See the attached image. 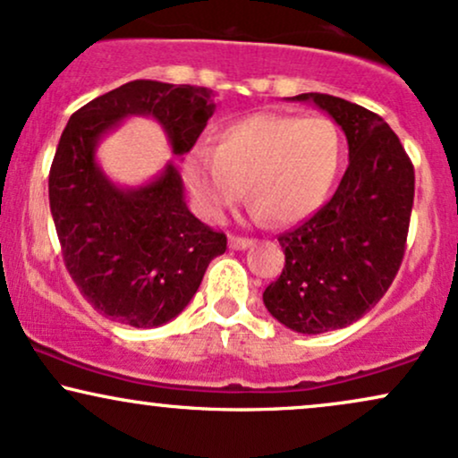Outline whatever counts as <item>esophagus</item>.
Returning <instances> with one entry per match:
<instances>
[{"mask_svg":"<svg viewBox=\"0 0 458 458\" xmlns=\"http://www.w3.org/2000/svg\"><path fill=\"white\" fill-rule=\"evenodd\" d=\"M248 246H252V240L240 238V235H229V248H231V250H246Z\"/></svg>","mask_w":458,"mask_h":458,"instance_id":"1","label":"esophagus"}]
</instances>
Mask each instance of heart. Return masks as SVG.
I'll return each instance as SVG.
<instances>
[{
    "label": "heart",
    "instance_id": "1",
    "mask_svg": "<svg viewBox=\"0 0 458 458\" xmlns=\"http://www.w3.org/2000/svg\"><path fill=\"white\" fill-rule=\"evenodd\" d=\"M342 157V133L331 118L259 112L220 129L216 148L191 150L184 180L206 216L233 206L248 182L259 214L291 225L323 206Z\"/></svg>",
    "mask_w": 458,
    "mask_h": 458
}]
</instances>
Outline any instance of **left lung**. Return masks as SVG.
<instances>
[{
  "instance_id": "8db88e82",
  "label": "left lung",
  "mask_w": 458,
  "mask_h": 458,
  "mask_svg": "<svg viewBox=\"0 0 458 458\" xmlns=\"http://www.w3.org/2000/svg\"><path fill=\"white\" fill-rule=\"evenodd\" d=\"M348 140V167L329 201L282 233L284 269L263 293L278 323L318 335L352 325L399 272L414 203V165L385 118L325 93H301Z\"/></svg>"
}]
</instances>
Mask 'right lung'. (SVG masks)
<instances>
[{"instance_id": "obj_1", "label": "right lung", "mask_w": 458, "mask_h": 458, "mask_svg": "<svg viewBox=\"0 0 458 458\" xmlns=\"http://www.w3.org/2000/svg\"><path fill=\"white\" fill-rule=\"evenodd\" d=\"M214 93L206 87L133 81L70 116L48 176V199L72 280L91 306L121 325L152 329L189 306L227 238L184 201L172 161L150 182L118 186L98 163L104 135L129 116H152L174 155L193 148Z\"/></svg>"}]
</instances>
